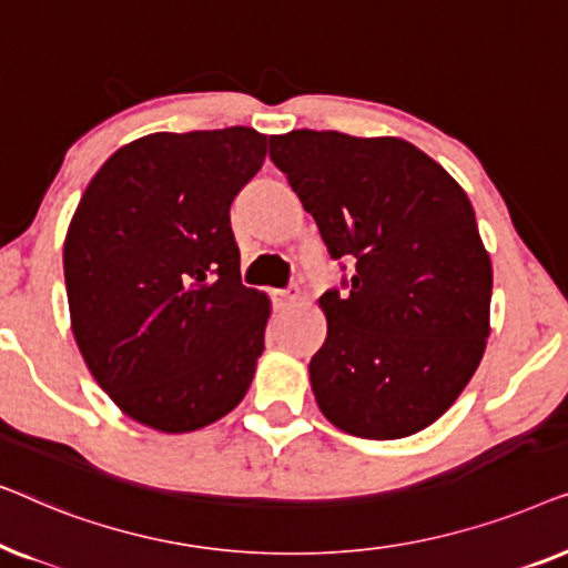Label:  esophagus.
Here are the masks:
<instances>
[{"label": "esophagus", "mask_w": 568, "mask_h": 568, "mask_svg": "<svg viewBox=\"0 0 568 568\" xmlns=\"http://www.w3.org/2000/svg\"><path fill=\"white\" fill-rule=\"evenodd\" d=\"M297 297L300 294L297 292H276V305L278 307H286V305H294V302H297Z\"/></svg>", "instance_id": "esophagus-1"}]
</instances>
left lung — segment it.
I'll use <instances>...</instances> for the list:
<instances>
[{"label":"left lung","mask_w":568,"mask_h":568,"mask_svg":"<svg viewBox=\"0 0 568 568\" xmlns=\"http://www.w3.org/2000/svg\"><path fill=\"white\" fill-rule=\"evenodd\" d=\"M271 160L313 216L346 294L317 305L328 336L310 359L323 416L364 439L437 422L470 383L491 333V258L470 199L398 136L290 131Z\"/></svg>","instance_id":"obj_1"}]
</instances>
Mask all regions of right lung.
I'll use <instances>...</instances> for the list:
<instances>
[{
    "mask_svg": "<svg viewBox=\"0 0 568 568\" xmlns=\"http://www.w3.org/2000/svg\"><path fill=\"white\" fill-rule=\"evenodd\" d=\"M247 126L142 136L103 162L64 240L72 333L95 383L185 434L245 398L271 302L240 284L230 206L266 160Z\"/></svg>",
    "mask_w": 568,
    "mask_h": 568,
    "instance_id": "obj_1",
    "label": "right lung"
}]
</instances>
